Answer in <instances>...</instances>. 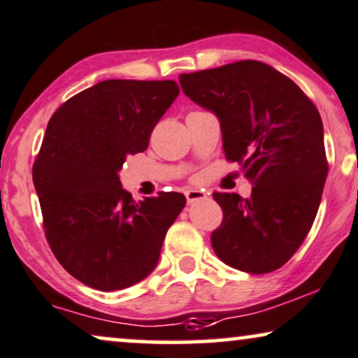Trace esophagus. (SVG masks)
Instances as JSON below:
<instances>
[{
  "instance_id": "34e87169",
  "label": "esophagus",
  "mask_w": 358,
  "mask_h": 358,
  "mask_svg": "<svg viewBox=\"0 0 358 358\" xmlns=\"http://www.w3.org/2000/svg\"><path fill=\"white\" fill-rule=\"evenodd\" d=\"M185 196H187V201L190 205L195 203V201L206 200V198H208V195H206V193L201 192V190H188L187 193H185Z\"/></svg>"
}]
</instances>
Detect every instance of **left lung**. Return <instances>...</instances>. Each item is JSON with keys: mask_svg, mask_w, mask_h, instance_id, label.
Masks as SVG:
<instances>
[{"mask_svg": "<svg viewBox=\"0 0 358 358\" xmlns=\"http://www.w3.org/2000/svg\"><path fill=\"white\" fill-rule=\"evenodd\" d=\"M183 93L217 115L227 160L238 162L250 198L213 193L223 210L212 247L247 273L280 268L315 220L329 173L324 124L302 90L253 59L180 75Z\"/></svg>", "mask_w": 358, "mask_h": 358, "instance_id": "8db88e82", "label": "left lung"}]
</instances>
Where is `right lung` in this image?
Segmentation results:
<instances>
[{
	"label": "right lung",
	"instance_id": "1",
	"mask_svg": "<svg viewBox=\"0 0 358 358\" xmlns=\"http://www.w3.org/2000/svg\"><path fill=\"white\" fill-rule=\"evenodd\" d=\"M173 80H106L64 101L50 118L33 165L46 240L85 285L111 292L153 272L182 193L135 201L118 171L145 152L155 124L178 96Z\"/></svg>",
	"mask_w": 358,
	"mask_h": 358
}]
</instances>
